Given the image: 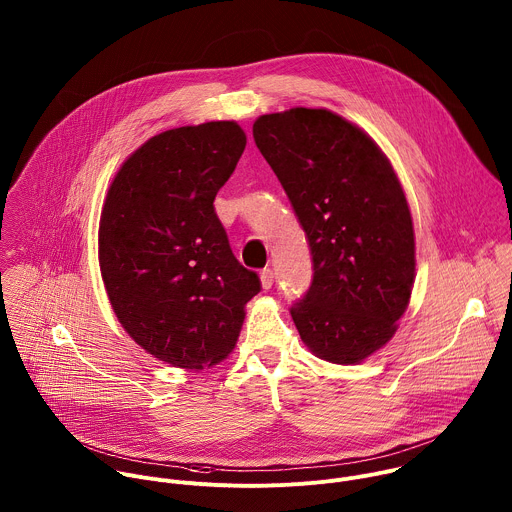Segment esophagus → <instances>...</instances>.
<instances>
[{"label":"esophagus","instance_id":"34e87169","mask_svg":"<svg viewBox=\"0 0 512 512\" xmlns=\"http://www.w3.org/2000/svg\"><path fill=\"white\" fill-rule=\"evenodd\" d=\"M273 281H275V275L271 269H263L261 271V285L263 289H271L273 287Z\"/></svg>","mask_w":512,"mask_h":512}]
</instances>
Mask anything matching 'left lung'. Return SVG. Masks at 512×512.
<instances>
[{
	"instance_id": "8db88e82",
	"label": "left lung",
	"mask_w": 512,
	"mask_h": 512,
	"mask_svg": "<svg viewBox=\"0 0 512 512\" xmlns=\"http://www.w3.org/2000/svg\"><path fill=\"white\" fill-rule=\"evenodd\" d=\"M253 137L309 241L313 281L291 317L303 343L357 365L391 341L415 283L403 187L379 145L329 109L261 115Z\"/></svg>"
}]
</instances>
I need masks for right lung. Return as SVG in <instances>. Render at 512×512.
Here are the masks:
<instances>
[{"mask_svg":"<svg viewBox=\"0 0 512 512\" xmlns=\"http://www.w3.org/2000/svg\"><path fill=\"white\" fill-rule=\"evenodd\" d=\"M247 145L235 121L163 131L117 171L99 221V269L129 337L155 359L201 371L235 349L261 291L229 247L213 201Z\"/></svg>","mask_w":512,"mask_h":512,"instance_id":"1","label":"right lung"}]
</instances>
